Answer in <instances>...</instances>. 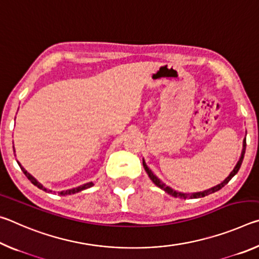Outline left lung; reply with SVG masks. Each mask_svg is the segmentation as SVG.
Masks as SVG:
<instances>
[{
  "label": "left lung",
  "mask_w": 259,
  "mask_h": 259,
  "mask_svg": "<svg viewBox=\"0 0 259 259\" xmlns=\"http://www.w3.org/2000/svg\"><path fill=\"white\" fill-rule=\"evenodd\" d=\"M244 153H245V138H244V140H243V150H242V153H241V157L239 159L238 163H236V165L234 166V169L232 170V172L229 175V177H227L224 182H222L221 184H218L217 186H213V187H211V188H209V190L203 191V192L191 193V194H186V193L177 192V191L172 190V188H170L169 186H166L164 183H162V182L160 181V179L157 178V177L155 176V175L152 172V170L146 165L145 160H144V159H143V165H144V168H145V171L147 172L148 177L151 178V181H152L153 183H154L157 187H160L161 190H163L164 192L168 193V194L175 196V198H181V199H187V198H191V199H199V198H203V196H205V195H209V194H211V193H214V192L219 191L222 187H224V186L226 185V184L231 181L232 177L235 176L236 172L239 171L241 164H242V161H243V157H244Z\"/></svg>",
  "instance_id": "8db88e82"
}]
</instances>
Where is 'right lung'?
<instances>
[{
    "mask_svg": "<svg viewBox=\"0 0 259 259\" xmlns=\"http://www.w3.org/2000/svg\"><path fill=\"white\" fill-rule=\"evenodd\" d=\"M14 152H15V148H14ZM17 162H18V161H17ZM18 164H19V166H20V169L23 170V172L25 174V176L29 179L30 183H32L33 185H35V186H36V187L40 188V190L45 191V192H52V191L48 190V188H46L45 186H43L41 183H38V182L36 181V179H35V178L32 176V175H30V174H28L27 171H26V170L23 168V166H21V164L19 163V162H18ZM94 185H95V184H94L93 182H90V183L83 184V185H81V186H77V187L71 188V190H66V191H61V192H58V194H60V195H71V194H75V193H77V192H81V191H83V190H87V188H89V187L94 186Z\"/></svg>",
    "mask_w": 259,
    "mask_h": 259,
    "instance_id": "obj_1",
    "label": "right lung"
}]
</instances>
